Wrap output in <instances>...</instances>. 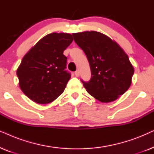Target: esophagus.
Instances as JSON below:
<instances>
[{"label":"esophagus","instance_id":"1","mask_svg":"<svg viewBox=\"0 0 154 154\" xmlns=\"http://www.w3.org/2000/svg\"><path fill=\"white\" fill-rule=\"evenodd\" d=\"M75 73V76H77V77H78V76H79V75H80V73H79V71H78V70H77V71H75V73Z\"/></svg>","mask_w":154,"mask_h":154}]
</instances>
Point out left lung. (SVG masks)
I'll return each instance as SVG.
<instances>
[{
  "label": "left lung",
  "instance_id": "left-lung-1",
  "mask_svg": "<svg viewBox=\"0 0 154 154\" xmlns=\"http://www.w3.org/2000/svg\"><path fill=\"white\" fill-rule=\"evenodd\" d=\"M85 52L91 70L88 82L81 80L88 93L100 102H113L128 90L134 67L116 42L97 31L73 33Z\"/></svg>",
  "mask_w": 154,
  "mask_h": 154
}]
</instances>
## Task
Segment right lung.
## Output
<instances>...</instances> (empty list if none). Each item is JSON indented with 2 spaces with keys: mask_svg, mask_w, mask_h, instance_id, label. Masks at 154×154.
<instances>
[{
  "mask_svg": "<svg viewBox=\"0 0 154 154\" xmlns=\"http://www.w3.org/2000/svg\"><path fill=\"white\" fill-rule=\"evenodd\" d=\"M72 41L69 33H50L24 56L17 75L21 90L30 100L48 104L64 92L71 74L65 70L67 57L63 52Z\"/></svg>",
  "mask_w": 154,
  "mask_h": 154,
  "instance_id": "add662e5",
  "label": "right lung"
}]
</instances>
